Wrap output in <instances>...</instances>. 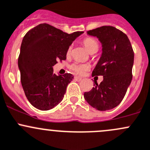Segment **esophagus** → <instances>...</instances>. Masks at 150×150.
Wrapping results in <instances>:
<instances>
[{
    "label": "esophagus",
    "mask_w": 150,
    "mask_h": 150,
    "mask_svg": "<svg viewBox=\"0 0 150 150\" xmlns=\"http://www.w3.org/2000/svg\"><path fill=\"white\" fill-rule=\"evenodd\" d=\"M74 79H75L76 81H82V78H80V77H78V76H75Z\"/></svg>",
    "instance_id": "esophagus-1"
}]
</instances>
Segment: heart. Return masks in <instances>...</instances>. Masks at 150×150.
Listing matches in <instances>:
<instances>
[{"label":"heart","instance_id":"heart-1","mask_svg":"<svg viewBox=\"0 0 150 150\" xmlns=\"http://www.w3.org/2000/svg\"><path fill=\"white\" fill-rule=\"evenodd\" d=\"M83 45L86 47V48L87 49V51H88L90 54H94V53L97 52L98 49H99V43H98L97 40H95L93 38H86L83 41ZM71 50H72V47L69 46L68 48L67 51V54H69L71 52ZM71 70L73 72H75V74H78V75H83L86 71H87L88 69H89L90 67L88 64H78V63H74V64H71L69 67Z\"/></svg>","mask_w":150,"mask_h":150}]
</instances>
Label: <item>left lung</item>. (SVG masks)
<instances>
[{
    "instance_id": "left-lung-1",
    "label": "left lung",
    "mask_w": 150,
    "mask_h": 150,
    "mask_svg": "<svg viewBox=\"0 0 150 150\" xmlns=\"http://www.w3.org/2000/svg\"><path fill=\"white\" fill-rule=\"evenodd\" d=\"M102 43V54L92 76H103V81L85 92L84 98L91 107L106 111L117 107L132 81L134 53L128 36L112 26H102L87 32Z\"/></svg>"
}]
</instances>
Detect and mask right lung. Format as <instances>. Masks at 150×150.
<instances>
[{"label": "right lung", "instance_id": "right-lung-1", "mask_svg": "<svg viewBox=\"0 0 150 150\" xmlns=\"http://www.w3.org/2000/svg\"><path fill=\"white\" fill-rule=\"evenodd\" d=\"M83 33L68 34L46 23L26 33L21 45L18 66L25 96L33 107L48 110L62 100L73 75H57L53 66L59 59H66L68 48Z\"/></svg>", "mask_w": 150, "mask_h": 150}]
</instances>
